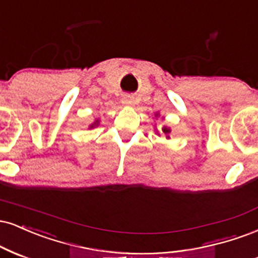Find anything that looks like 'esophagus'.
<instances>
[{
  "mask_svg": "<svg viewBox=\"0 0 258 258\" xmlns=\"http://www.w3.org/2000/svg\"><path fill=\"white\" fill-rule=\"evenodd\" d=\"M133 103H135V99H133V97H131V96H126V97L122 98V104L132 105Z\"/></svg>",
  "mask_w": 258,
  "mask_h": 258,
  "instance_id": "esophagus-1",
  "label": "esophagus"
}]
</instances>
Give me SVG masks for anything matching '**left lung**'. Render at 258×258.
<instances>
[{"instance_id": "8db88e82", "label": "left lung", "mask_w": 258, "mask_h": 258, "mask_svg": "<svg viewBox=\"0 0 258 258\" xmlns=\"http://www.w3.org/2000/svg\"><path fill=\"white\" fill-rule=\"evenodd\" d=\"M155 116H156V117L159 116V113H156V115H155ZM170 131H172V130H170V127H167V126H163V127H162V132L164 133V135H166V138H167V139H169V133H170ZM156 133L160 136V132H159V131H156Z\"/></svg>"}]
</instances>
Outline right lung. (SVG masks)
Here are the masks:
<instances>
[{
	"instance_id": "add662e5",
	"label": "right lung",
	"mask_w": 258,
	"mask_h": 258,
	"mask_svg": "<svg viewBox=\"0 0 258 258\" xmlns=\"http://www.w3.org/2000/svg\"><path fill=\"white\" fill-rule=\"evenodd\" d=\"M98 123H99V120L98 119H96L94 122L91 123V125L89 126V128H94V127H96V126H98Z\"/></svg>"
}]
</instances>
